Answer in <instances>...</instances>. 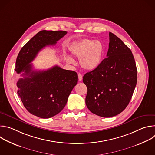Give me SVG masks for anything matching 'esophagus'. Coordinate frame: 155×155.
Returning a JSON list of instances; mask_svg holds the SVG:
<instances>
[{"label": "esophagus", "mask_w": 155, "mask_h": 155, "mask_svg": "<svg viewBox=\"0 0 155 155\" xmlns=\"http://www.w3.org/2000/svg\"><path fill=\"white\" fill-rule=\"evenodd\" d=\"M78 80H79V81H81V80H83V76H82V75L80 74H78Z\"/></svg>", "instance_id": "obj_1"}]
</instances>
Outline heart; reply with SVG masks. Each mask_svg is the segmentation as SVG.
Masks as SVG:
<instances>
[{
    "instance_id": "heart-1",
    "label": "heart",
    "mask_w": 155,
    "mask_h": 155,
    "mask_svg": "<svg viewBox=\"0 0 155 155\" xmlns=\"http://www.w3.org/2000/svg\"><path fill=\"white\" fill-rule=\"evenodd\" d=\"M74 55L80 58L81 67L88 71H93L100 65L104 51L103 44L98 40L83 39L77 42L72 48ZM68 61L75 64L74 60L68 57Z\"/></svg>"
}]
</instances>
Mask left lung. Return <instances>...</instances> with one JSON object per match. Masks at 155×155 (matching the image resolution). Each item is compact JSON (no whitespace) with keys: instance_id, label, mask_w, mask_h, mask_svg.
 Returning <instances> with one entry per match:
<instances>
[{"instance_id":"8db88e82","label":"left lung","mask_w":155,"mask_h":155,"mask_svg":"<svg viewBox=\"0 0 155 155\" xmlns=\"http://www.w3.org/2000/svg\"><path fill=\"white\" fill-rule=\"evenodd\" d=\"M107 57L99 67L87 72L83 81L87 88L86 105L90 111L108 118L122 112L129 104L137 84L134 58L123 41L109 32Z\"/></svg>"}]
</instances>
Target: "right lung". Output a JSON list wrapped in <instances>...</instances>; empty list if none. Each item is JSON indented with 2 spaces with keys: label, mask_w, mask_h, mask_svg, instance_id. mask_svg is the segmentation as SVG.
<instances>
[{
  "label": "right lung",
  "mask_w": 155,
  "mask_h": 155,
  "mask_svg": "<svg viewBox=\"0 0 155 155\" xmlns=\"http://www.w3.org/2000/svg\"><path fill=\"white\" fill-rule=\"evenodd\" d=\"M67 32L43 30L34 35L20 50L15 71L23 73L18 81L17 93L25 107L41 118L55 116L65 106L78 82V75L58 65L47 71L33 70L30 64L44 47L54 45Z\"/></svg>",
  "instance_id": "right-lung-1"
}]
</instances>
